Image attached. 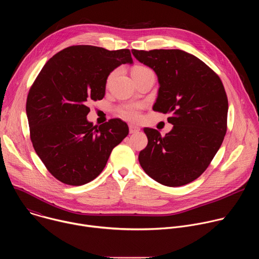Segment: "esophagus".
<instances>
[{
	"mask_svg": "<svg viewBox=\"0 0 259 259\" xmlns=\"http://www.w3.org/2000/svg\"><path fill=\"white\" fill-rule=\"evenodd\" d=\"M140 130V128L138 127V126H136V125H132V124H130L129 125V132L132 134V133H136V132H138Z\"/></svg>",
	"mask_w": 259,
	"mask_h": 259,
	"instance_id": "obj_1",
	"label": "esophagus"
}]
</instances>
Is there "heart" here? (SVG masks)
Masks as SVG:
<instances>
[{
  "instance_id": "heart-1",
  "label": "heart",
  "mask_w": 259,
  "mask_h": 259,
  "mask_svg": "<svg viewBox=\"0 0 259 259\" xmlns=\"http://www.w3.org/2000/svg\"><path fill=\"white\" fill-rule=\"evenodd\" d=\"M146 70H151V69L145 67V66H142V65H137L133 68L132 75H136V73H141V72H144ZM113 75H114V73H112V75L108 77V81L112 79ZM139 108H140V104H129V105H126V106H124L120 109V114H121L122 117H124L126 119L136 120L139 117Z\"/></svg>"
}]
</instances>
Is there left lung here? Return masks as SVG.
Masks as SVG:
<instances>
[{
    "label": "left lung",
    "mask_w": 259,
    "mask_h": 259,
    "mask_svg": "<svg viewBox=\"0 0 259 259\" xmlns=\"http://www.w3.org/2000/svg\"><path fill=\"white\" fill-rule=\"evenodd\" d=\"M134 57L158 77L153 106L170 114L165 136L144 128L147 145L138 160L144 172L166 187H181L209 166L227 133L229 102L223 82L201 59L178 49L132 50Z\"/></svg>",
    "instance_id": "1"
}]
</instances>
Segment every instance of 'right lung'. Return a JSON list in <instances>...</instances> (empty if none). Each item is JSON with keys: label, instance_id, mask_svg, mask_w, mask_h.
Returning a JSON list of instances; mask_svg holds the SVG:
<instances>
[{"label": "right lung", "instance_id": "add662e5", "mask_svg": "<svg viewBox=\"0 0 259 259\" xmlns=\"http://www.w3.org/2000/svg\"><path fill=\"white\" fill-rule=\"evenodd\" d=\"M125 63H133L128 49L71 46L51 57L30 87L26 99L30 140L59 181L83 186L95 179L114 147L128 135V125L121 119L100 126L87 120V102L104 97L108 75Z\"/></svg>", "mask_w": 259, "mask_h": 259}]
</instances>
